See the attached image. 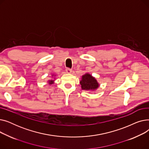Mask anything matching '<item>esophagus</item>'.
<instances>
[{"label":"esophagus","instance_id":"1","mask_svg":"<svg viewBox=\"0 0 149 149\" xmlns=\"http://www.w3.org/2000/svg\"><path fill=\"white\" fill-rule=\"evenodd\" d=\"M66 71L67 73H71L72 72V69H70V68H66Z\"/></svg>","mask_w":149,"mask_h":149}]
</instances>
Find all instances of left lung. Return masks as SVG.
Here are the masks:
<instances>
[{
	"label": "left lung",
	"mask_w": 149,
	"mask_h": 149,
	"mask_svg": "<svg viewBox=\"0 0 149 149\" xmlns=\"http://www.w3.org/2000/svg\"><path fill=\"white\" fill-rule=\"evenodd\" d=\"M82 90L86 91H94L100 86V84L95 77L90 74L86 73L81 77L80 82Z\"/></svg>",
	"instance_id": "8db88e82"
}]
</instances>
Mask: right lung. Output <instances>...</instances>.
<instances>
[{"label": "right lung", "mask_w": 149, "mask_h": 149, "mask_svg": "<svg viewBox=\"0 0 149 149\" xmlns=\"http://www.w3.org/2000/svg\"><path fill=\"white\" fill-rule=\"evenodd\" d=\"M55 76H56V75H52V77H54L53 79H54V80H53V79L49 80L48 81L49 84H54V81H55Z\"/></svg>", "instance_id": "right-lung-1"}]
</instances>
